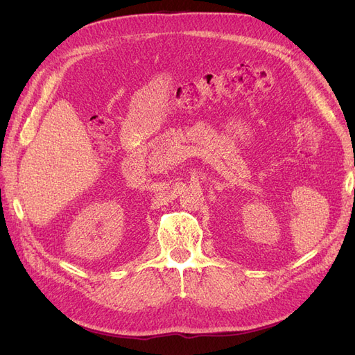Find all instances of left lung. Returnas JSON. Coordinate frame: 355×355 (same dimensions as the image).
Here are the masks:
<instances>
[{
  "mask_svg": "<svg viewBox=\"0 0 355 355\" xmlns=\"http://www.w3.org/2000/svg\"><path fill=\"white\" fill-rule=\"evenodd\" d=\"M354 196H355V192H354Z\"/></svg>",
  "mask_w": 355,
  "mask_h": 355,
  "instance_id": "1",
  "label": "left lung"
}]
</instances>
